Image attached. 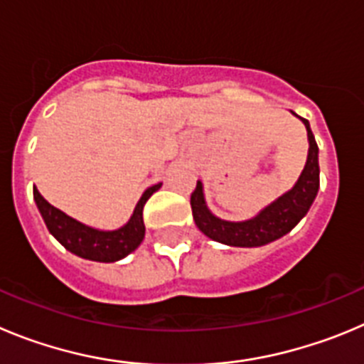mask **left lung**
Listing matches in <instances>:
<instances>
[{"mask_svg":"<svg viewBox=\"0 0 364 364\" xmlns=\"http://www.w3.org/2000/svg\"><path fill=\"white\" fill-rule=\"evenodd\" d=\"M303 123L309 130L310 141L309 159H306L303 174L299 176L296 186L290 192L281 196L277 201L267 206L259 215H255L250 221L230 223L212 215L205 205L201 183L198 181L196 190L190 196V206H192L196 225L203 234L230 247H261V245L283 237L304 218L319 190V161H317L319 149L310 130V123L306 119H303Z\"/></svg>","mask_w":364,"mask_h":364,"instance_id":"obj_1","label":"left lung"}]
</instances>
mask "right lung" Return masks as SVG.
<instances>
[{
	"label": "right lung",
	"mask_w": 364,
	"mask_h": 364,
	"mask_svg": "<svg viewBox=\"0 0 364 364\" xmlns=\"http://www.w3.org/2000/svg\"><path fill=\"white\" fill-rule=\"evenodd\" d=\"M161 186V183L145 190L139 203L136 205L132 218L125 227L112 232L96 230L85 227L76 219L68 218L60 208L52 206L43 196L39 194L34 186V199L39 212L43 215L48 232L54 235L68 252L80 255L83 259L100 261V263H114L123 259L125 255L136 250L145 237V223H143V206L149 201L150 196Z\"/></svg>",
	"instance_id": "add662e5"
}]
</instances>
